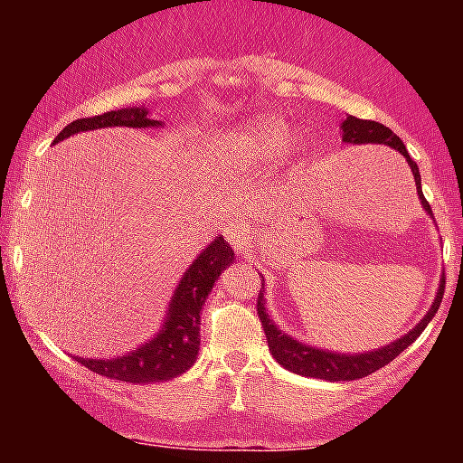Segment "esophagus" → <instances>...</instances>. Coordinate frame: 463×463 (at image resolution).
Listing matches in <instances>:
<instances>
[{
	"label": "esophagus",
	"mask_w": 463,
	"mask_h": 463,
	"mask_svg": "<svg viewBox=\"0 0 463 463\" xmlns=\"http://www.w3.org/2000/svg\"><path fill=\"white\" fill-rule=\"evenodd\" d=\"M224 235L228 239V243H231L232 248L239 250V252H243V250H250V246L254 243V231L252 226L248 224L246 220H237V222H231L228 228L224 231Z\"/></svg>",
	"instance_id": "obj_1"
}]
</instances>
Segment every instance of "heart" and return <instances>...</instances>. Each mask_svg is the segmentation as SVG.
Returning a JSON list of instances; mask_svg holds the SVG:
<instances>
[{
    "mask_svg": "<svg viewBox=\"0 0 463 463\" xmlns=\"http://www.w3.org/2000/svg\"><path fill=\"white\" fill-rule=\"evenodd\" d=\"M287 124L274 115H259L222 137V158L231 167H257L274 161L287 146Z\"/></svg>",
    "mask_w": 463,
    "mask_h": 463,
    "instance_id": "heart-1",
    "label": "heart"
}]
</instances>
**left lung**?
Masks as SVG:
<instances>
[{
    "mask_svg": "<svg viewBox=\"0 0 463 463\" xmlns=\"http://www.w3.org/2000/svg\"><path fill=\"white\" fill-rule=\"evenodd\" d=\"M342 141L353 143V146H359V143H379V146H387L392 147V150L401 152L402 156L407 158L409 167H411L420 202H422V209L427 211L429 215H433L431 206H429V202L424 200L422 195V187H420V172H418L416 161L409 158L405 143L398 139L387 126L379 124V121L357 119V117L348 115L342 124ZM444 283H446L444 279L439 280V289H438V296H435L431 309L427 311V316H424L422 320L411 328V331L402 335V337L396 339V342L387 344L383 348H376V350H370V353H359V354L357 353L344 354V353H333V350H320L316 346H307V344L298 342V339L285 335L272 320H269L268 313H265V298H263L265 287H261V291H259L257 313L259 317H261L269 353L274 354V359L279 361L283 368L302 376H313V379L354 381V379H364V376L372 374V372L383 368V365L390 364V361H394L402 350L416 342L420 333L427 328V324L433 320V316L439 309V302H442V296H444Z\"/></svg>",
    "mask_w": 463,
    "mask_h": 463,
    "instance_id": "8db88e82",
    "label": "left lung"
}]
</instances>
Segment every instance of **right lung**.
I'll use <instances>...</instances> for the list:
<instances>
[{"label": "right lung", "instance_id": "obj_1", "mask_svg": "<svg viewBox=\"0 0 463 463\" xmlns=\"http://www.w3.org/2000/svg\"><path fill=\"white\" fill-rule=\"evenodd\" d=\"M154 128L161 121L150 119L147 109H121L110 113L84 117L76 119L58 132L54 143L76 135V132L113 128ZM235 261V252L228 246L224 237H217L211 246L200 252V257L189 265L183 279L174 291L169 302L167 317L163 328L150 342H146L132 353L117 359H87L76 357V361L98 374L109 379L126 381V383H154V381H169L174 376L187 372L198 359L200 350V311L206 296L213 289L220 274Z\"/></svg>", "mask_w": 463, "mask_h": 463}]
</instances>
